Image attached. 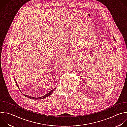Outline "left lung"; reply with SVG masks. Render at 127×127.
<instances>
[{"label": "left lung", "mask_w": 127, "mask_h": 127, "mask_svg": "<svg viewBox=\"0 0 127 127\" xmlns=\"http://www.w3.org/2000/svg\"><path fill=\"white\" fill-rule=\"evenodd\" d=\"M114 40H115V41H116V40H115V39L114 38Z\"/></svg>", "instance_id": "left-lung-1"}]
</instances>
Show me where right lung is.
<instances>
[{
  "instance_id": "add662e5",
  "label": "right lung",
  "mask_w": 127,
  "mask_h": 127,
  "mask_svg": "<svg viewBox=\"0 0 127 127\" xmlns=\"http://www.w3.org/2000/svg\"><path fill=\"white\" fill-rule=\"evenodd\" d=\"M14 81H15V83H16V85L18 86L17 83V82H16V80H15V79H14ZM55 89H56L55 88H54L53 89H52V90H51V91H50V92H49V93H48V94H47L46 95H43V96H42L39 97H34L30 96H29V95H24V94H23V95H25L26 97H28V98H31V99H42V98H45V97H48V96H49V95H52V94H53V91H54V90H55Z\"/></svg>"
}]
</instances>
